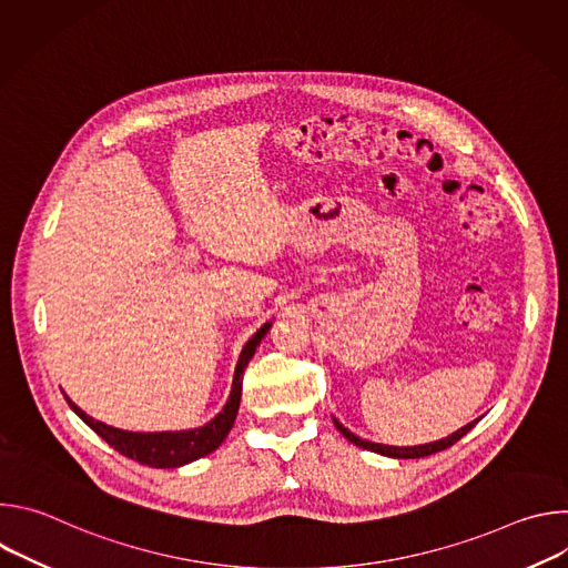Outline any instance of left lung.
Wrapping results in <instances>:
<instances>
[{
	"mask_svg": "<svg viewBox=\"0 0 568 568\" xmlns=\"http://www.w3.org/2000/svg\"><path fill=\"white\" fill-rule=\"evenodd\" d=\"M333 423H335V427L342 432V436H346L353 445H357V447H362V449H371V452L382 454V456H388V458H423V456H432V454H436V452H443V449L452 447L456 440H460V438L476 425V420H474V423L460 427L458 432H454L452 436H447V438H443V440H436V443H425V445H414V447H393V445H379V443H371V440H364V438L355 436V434L348 432L337 418H333Z\"/></svg>",
	"mask_w": 568,
	"mask_h": 568,
	"instance_id": "8db88e82",
	"label": "left lung"
}]
</instances>
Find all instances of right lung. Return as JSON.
<instances>
[{
	"label": "right lung",
	"instance_id": "1",
	"mask_svg": "<svg viewBox=\"0 0 568 568\" xmlns=\"http://www.w3.org/2000/svg\"><path fill=\"white\" fill-rule=\"evenodd\" d=\"M272 328V323L267 321L265 326H261L254 337L242 348L237 364H235V373H233V384H231V393L229 399L222 407V412L206 423L204 427L197 429H186V432H154V434H141V432H123L116 427H110L101 420H94L92 416H88L83 409L75 407V404L67 397L69 407L73 409V414L83 420L90 429H94L110 447H114L119 454L148 465V467H161V469H171V467H182L186 463H193L211 452H215L226 434L231 432L235 416H237V407H240V395H242V373H245L250 359L254 357L256 348L261 346L263 337L267 335V331Z\"/></svg>",
	"mask_w": 568,
	"mask_h": 568
}]
</instances>
